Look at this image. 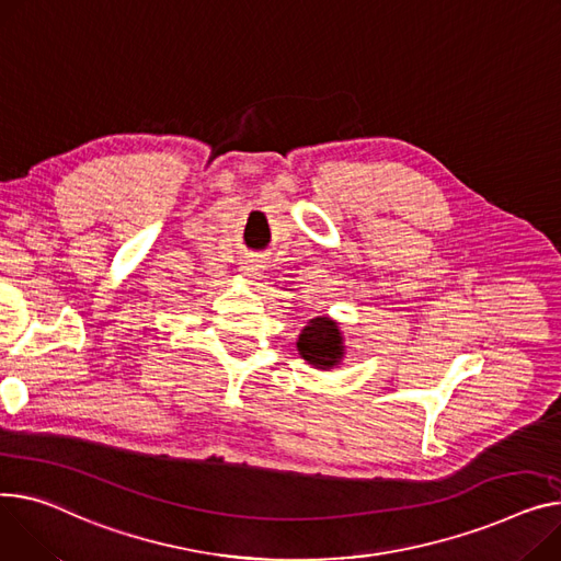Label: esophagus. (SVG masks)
I'll use <instances>...</instances> for the list:
<instances>
[{
	"instance_id": "34e87169",
	"label": "esophagus",
	"mask_w": 561,
	"mask_h": 561,
	"mask_svg": "<svg viewBox=\"0 0 561 561\" xmlns=\"http://www.w3.org/2000/svg\"><path fill=\"white\" fill-rule=\"evenodd\" d=\"M241 273H243L245 277L254 279V277H259V275H261V266L256 264V261H254V259H248V261H243V266H241Z\"/></svg>"
}]
</instances>
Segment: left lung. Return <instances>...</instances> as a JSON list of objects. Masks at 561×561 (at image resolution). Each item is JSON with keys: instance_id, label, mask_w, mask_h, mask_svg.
<instances>
[{"instance_id": "1", "label": "left lung", "mask_w": 561, "mask_h": 561, "mask_svg": "<svg viewBox=\"0 0 561 561\" xmlns=\"http://www.w3.org/2000/svg\"><path fill=\"white\" fill-rule=\"evenodd\" d=\"M297 352L318 369H331L341 365L345 356V341L339 322L327 316L309 320V324L300 333V339H297Z\"/></svg>"}]
</instances>
